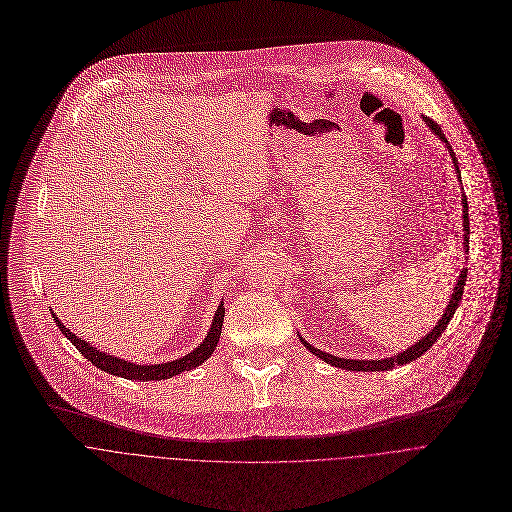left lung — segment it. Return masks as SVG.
<instances>
[{"instance_id":"left-lung-1","label":"left lung","mask_w":512,"mask_h":512,"mask_svg":"<svg viewBox=\"0 0 512 512\" xmlns=\"http://www.w3.org/2000/svg\"><path fill=\"white\" fill-rule=\"evenodd\" d=\"M424 122H426V124L430 126V130L446 144V148H448V152H450V156H452L454 168H456V177H458V181H460V168H458L456 154H454L450 142L446 140L442 128H440L434 120H430V118H424ZM460 185H462V183H460ZM462 219H464V221H462V229H464V253H466V251H468V239H470V223H468V201H466V195H462ZM466 273H468V269H462V271H460L458 281H456V287H454V291H452V297H450V301H448V305H446L442 317L438 319V323H436L422 339H418V342H416L412 348H408V350L402 352V354H396V356L384 358V360H348V358H335V356H331V354L319 352V350L313 348L309 342H305L303 337H299L301 344H303L313 356L321 358L323 362H327V364H331V366H335V368L350 370V372H384V370H392L394 366L410 364V362L418 360L424 352H428V350L434 346L436 339H438V337L444 333V329L448 327V323H450L454 311L458 309V303L462 301V291H464V285H466Z\"/></svg>"}]
</instances>
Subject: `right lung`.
Wrapping results in <instances>:
<instances>
[{
	"label": "right lung",
	"mask_w": 512,
	"mask_h": 512,
	"mask_svg": "<svg viewBox=\"0 0 512 512\" xmlns=\"http://www.w3.org/2000/svg\"><path fill=\"white\" fill-rule=\"evenodd\" d=\"M54 315V311H52ZM60 331L70 339L72 346H76L78 352H82V356L92 362L96 368L104 370L106 374H112V376H120V378H126V380H166V378H173V376H179L183 372H189V370H195L197 366H201L207 358H211V354L215 352L217 344H219V337H221V329H223V319H225V303L221 301V305L217 307L215 311V317H213V323L205 335L203 342L187 356L179 358V360H170V362H162V364H132L128 360H120V358H114V356H108L104 352H100L98 348H92L88 342H84L82 337H78L76 333H72L64 323L62 319H58L54 315Z\"/></svg>",
	"instance_id": "add662e5"
}]
</instances>
